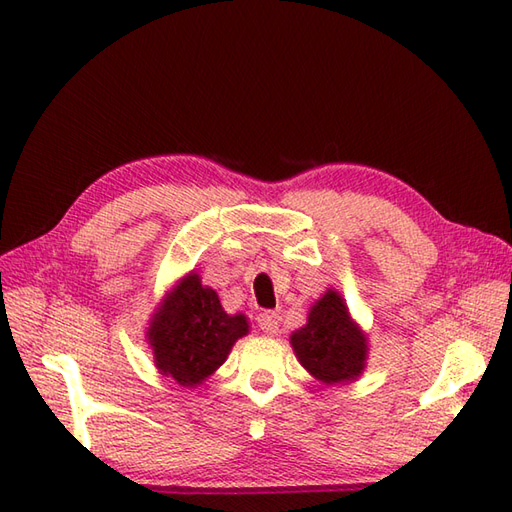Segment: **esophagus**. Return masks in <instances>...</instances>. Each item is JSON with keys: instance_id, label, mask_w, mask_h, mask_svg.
<instances>
[{"instance_id": "obj_1", "label": "esophagus", "mask_w": 512, "mask_h": 512, "mask_svg": "<svg viewBox=\"0 0 512 512\" xmlns=\"http://www.w3.org/2000/svg\"><path fill=\"white\" fill-rule=\"evenodd\" d=\"M279 321H281V317H279V313H276V311H261L257 315L259 330L270 334V337H272V334L279 332Z\"/></svg>"}]
</instances>
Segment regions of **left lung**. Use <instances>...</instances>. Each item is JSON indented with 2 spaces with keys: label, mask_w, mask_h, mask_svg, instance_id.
Here are the masks:
<instances>
[{
  "label": "left lung",
  "mask_w": 512,
  "mask_h": 512,
  "mask_svg": "<svg viewBox=\"0 0 512 512\" xmlns=\"http://www.w3.org/2000/svg\"><path fill=\"white\" fill-rule=\"evenodd\" d=\"M302 367L324 384L354 382L367 367V334L349 317L339 291L328 289L313 306L306 326L289 339Z\"/></svg>",
  "instance_id": "1"
}]
</instances>
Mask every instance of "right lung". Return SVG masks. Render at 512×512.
<instances>
[{
	"instance_id": "1",
	"label": "right lung",
	"mask_w": 512,
	"mask_h": 512,
	"mask_svg": "<svg viewBox=\"0 0 512 512\" xmlns=\"http://www.w3.org/2000/svg\"><path fill=\"white\" fill-rule=\"evenodd\" d=\"M248 334L242 313L227 315L212 287L191 272L154 313L148 341L160 375L195 388L227 360L233 343Z\"/></svg>"
}]
</instances>
